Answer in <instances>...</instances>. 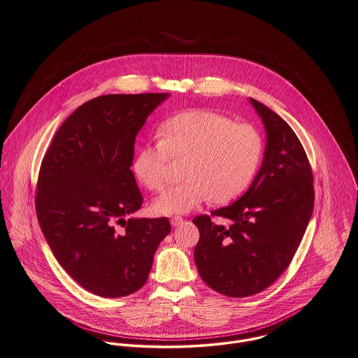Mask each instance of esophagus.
<instances>
[{
  "mask_svg": "<svg viewBox=\"0 0 358 358\" xmlns=\"http://www.w3.org/2000/svg\"><path fill=\"white\" fill-rule=\"evenodd\" d=\"M185 223V219L182 217V216H172L171 217V224L173 226V227H178V226H180V224H183Z\"/></svg>",
  "mask_w": 358,
  "mask_h": 358,
  "instance_id": "obj_1",
  "label": "esophagus"
}]
</instances>
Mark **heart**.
<instances>
[{"instance_id":"obj_1","label":"heart","mask_w":358,"mask_h":358,"mask_svg":"<svg viewBox=\"0 0 358 358\" xmlns=\"http://www.w3.org/2000/svg\"><path fill=\"white\" fill-rule=\"evenodd\" d=\"M160 141L143 146L134 173L150 190H163L172 160H186L185 180L155 202L163 215L189 213L210 199L226 203L252 183L262 156L260 132L212 110H189L162 124Z\"/></svg>"}]
</instances>
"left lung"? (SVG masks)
<instances>
[{
    "label": "left lung",
    "instance_id": "obj_1",
    "mask_svg": "<svg viewBox=\"0 0 358 358\" xmlns=\"http://www.w3.org/2000/svg\"><path fill=\"white\" fill-rule=\"evenodd\" d=\"M260 115L266 146L257 176L238 201L196 216L194 260L215 292L243 298L268 289L290 265L312 216L313 172L293 129L250 98ZM212 217H223L215 224Z\"/></svg>",
    "mask_w": 358,
    "mask_h": 358
}]
</instances>
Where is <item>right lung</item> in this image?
Segmentation results:
<instances>
[{"label": "right lung", "mask_w": 358, "mask_h": 358, "mask_svg": "<svg viewBox=\"0 0 358 358\" xmlns=\"http://www.w3.org/2000/svg\"><path fill=\"white\" fill-rule=\"evenodd\" d=\"M166 97L106 94L85 102L41 163L35 209L42 232L66 273L103 298L138 292L171 232L166 217L126 219L143 202L130 169L135 138Z\"/></svg>", "instance_id": "add662e5"}]
</instances>
